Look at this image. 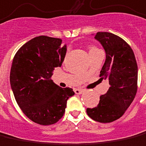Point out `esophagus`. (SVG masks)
Instances as JSON below:
<instances>
[{"label": "esophagus", "instance_id": "obj_1", "mask_svg": "<svg viewBox=\"0 0 146 146\" xmlns=\"http://www.w3.org/2000/svg\"><path fill=\"white\" fill-rule=\"evenodd\" d=\"M84 92V90H83V89H80V88H76V89H74V92L77 95L82 94Z\"/></svg>", "mask_w": 146, "mask_h": 146}]
</instances>
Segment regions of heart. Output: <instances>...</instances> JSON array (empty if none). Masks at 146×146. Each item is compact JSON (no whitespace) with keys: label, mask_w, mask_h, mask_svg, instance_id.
<instances>
[{"label":"heart","mask_w":146,"mask_h":146,"mask_svg":"<svg viewBox=\"0 0 146 146\" xmlns=\"http://www.w3.org/2000/svg\"><path fill=\"white\" fill-rule=\"evenodd\" d=\"M98 50V49L96 48V47H91V48L89 49V53H90V52L95 51V50Z\"/></svg>","instance_id":"heart-1"}]
</instances>
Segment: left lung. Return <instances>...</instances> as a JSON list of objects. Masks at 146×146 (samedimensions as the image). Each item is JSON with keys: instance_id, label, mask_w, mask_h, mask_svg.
<instances>
[{"instance_id": "left-lung-1", "label": "left lung", "mask_w": 146, "mask_h": 146, "mask_svg": "<svg viewBox=\"0 0 146 146\" xmlns=\"http://www.w3.org/2000/svg\"><path fill=\"white\" fill-rule=\"evenodd\" d=\"M95 38L102 45L106 59L100 76L108 80L110 88L101 95L93 108H87L88 115L100 123H111L119 119L136 96L137 65L132 49L126 42L110 32H97Z\"/></svg>"}]
</instances>
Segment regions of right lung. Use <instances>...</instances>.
<instances>
[{"mask_svg":"<svg viewBox=\"0 0 146 146\" xmlns=\"http://www.w3.org/2000/svg\"><path fill=\"white\" fill-rule=\"evenodd\" d=\"M67 47L62 39L38 36L16 52L10 71V84L17 104L27 118L40 125L57 123L65 113L70 88L59 87L50 79L61 67Z\"/></svg>","mask_w":146,"mask_h":146,"instance_id":"add662e5","label":"right lung"}]
</instances>
